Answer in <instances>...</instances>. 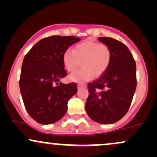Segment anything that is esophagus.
<instances>
[{
    "label": "esophagus",
    "mask_w": 157,
    "mask_h": 157,
    "mask_svg": "<svg viewBox=\"0 0 157 157\" xmlns=\"http://www.w3.org/2000/svg\"><path fill=\"white\" fill-rule=\"evenodd\" d=\"M86 86L85 84H78V85H77V88H78V89H80V88H85Z\"/></svg>",
    "instance_id": "obj_1"
}]
</instances>
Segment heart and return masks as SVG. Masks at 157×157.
Masks as SVG:
<instances>
[{"instance_id":"obj_1","label":"heart","mask_w":157,"mask_h":157,"mask_svg":"<svg viewBox=\"0 0 157 157\" xmlns=\"http://www.w3.org/2000/svg\"><path fill=\"white\" fill-rule=\"evenodd\" d=\"M112 58L111 50L107 45L94 41H84L76 44L73 51L68 49L63 55V63L69 72L82 68L69 76L70 80L82 82L91 80L94 75L99 77L107 70Z\"/></svg>"}]
</instances>
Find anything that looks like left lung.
<instances>
[{
	"label": "left lung",
	"mask_w": 157,
	"mask_h": 157,
	"mask_svg": "<svg viewBox=\"0 0 157 157\" xmlns=\"http://www.w3.org/2000/svg\"><path fill=\"white\" fill-rule=\"evenodd\" d=\"M98 40L111 50V62L104 75L88 84L85 108L91 119L110 124L121 119L130 108L136 88V66L123 43L109 37H100Z\"/></svg>",
	"instance_id": "obj_1"
}]
</instances>
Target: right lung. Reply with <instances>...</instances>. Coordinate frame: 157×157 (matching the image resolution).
<instances>
[{"label":"right lung","mask_w":157,"mask_h":157,"mask_svg":"<svg viewBox=\"0 0 157 157\" xmlns=\"http://www.w3.org/2000/svg\"><path fill=\"white\" fill-rule=\"evenodd\" d=\"M80 41L75 36L44 38L30 49L23 60L20 91L28 114L42 124H51L66 113L68 101L77 93L75 82H59L67 75L63 53Z\"/></svg>","instance_id":"add662e5"}]
</instances>
